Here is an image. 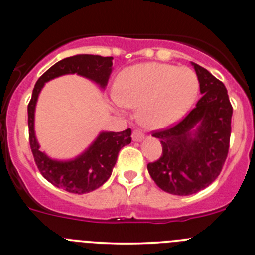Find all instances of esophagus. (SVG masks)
Here are the masks:
<instances>
[{
    "label": "esophagus",
    "instance_id": "1",
    "mask_svg": "<svg viewBox=\"0 0 255 255\" xmlns=\"http://www.w3.org/2000/svg\"><path fill=\"white\" fill-rule=\"evenodd\" d=\"M144 137H145V134H144V133L140 129L133 130L132 138H133V140H134V142H140V140L144 139Z\"/></svg>",
    "mask_w": 255,
    "mask_h": 255
}]
</instances>
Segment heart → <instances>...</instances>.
<instances>
[{
    "mask_svg": "<svg viewBox=\"0 0 255 255\" xmlns=\"http://www.w3.org/2000/svg\"><path fill=\"white\" fill-rule=\"evenodd\" d=\"M199 78L189 68L170 64H138L123 70L116 84V100L126 107H139L138 118L156 129L176 122L194 104Z\"/></svg>",
    "mask_w": 255,
    "mask_h": 255,
    "instance_id": "heart-1",
    "label": "heart"
}]
</instances>
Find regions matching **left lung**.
<instances>
[{
    "instance_id": "1",
    "label": "left lung",
    "mask_w": 255,
    "mask_h": 255,
    "mask_svg": "<svg viewBox=\"0 0 255 255\" xmlns=\"http://www.w3.org/2000/svg\"><path fill=\"white\" fill-rule=\"evenodd\" d=\"M202 96L180 122L154 130L163 153L148 171L165 192L187 196L212 184L227 159L233 107L222 81L192 63ZM198 125V129L193 127Z\"/></svg>"
}]
</instances>
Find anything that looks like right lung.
<instances>
[{"mask_svg": "<svg viewBox=\"0 0 255 255\" xmlns=\"http://www.w3.org/2000/svg\"><path fill=\"white\" fill-rule=\"evenodd\" d=\"M112 56L79 55L65 58L49 68L35 84L28 104L29 144L34 161L44 179L54 186L71 194H86L99 189L111 176L118 151L132 142L130 128L122 132H102L85 153L74 160H51L39 150L34 134V110L38 95L49 80L65 74H79L92 80L104 89L112 71Z\"/></svg>", "mask_w": 255, "mask_h": 255, "instance_id": "1", "label": "right lung"}]
</instances>
